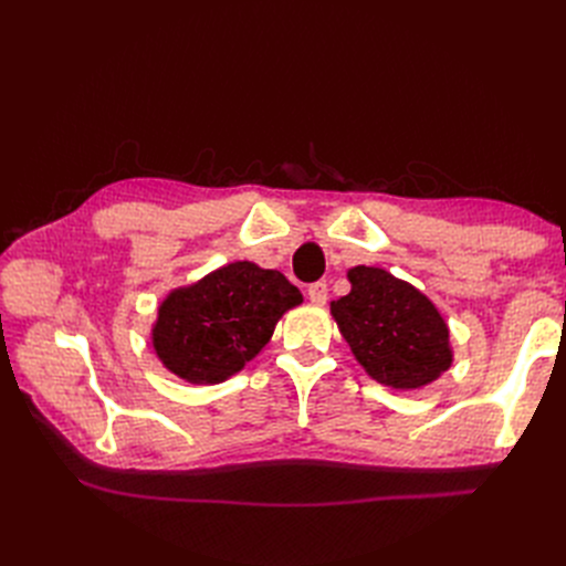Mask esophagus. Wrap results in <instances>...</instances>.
I'll use <instances>...</instances> for the list:
<instances>
[{
	"mask_svg": "<svg viewBox=\"0 0 566 566\" xmlns=\"http://www.w3.org/2000/svg\"><path fill=\"white\" fill-rule=\"evenodd\" d=\"M306 295H310L314 304H325L328 302V285H325V281H316L306 287Z\"/></svg>",
	"mask_w": 566,
	"mask_h": 566,
	"instance_id": "obj_1",
	"label": "esophagus"
}]
</instances>
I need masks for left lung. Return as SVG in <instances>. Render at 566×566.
Instances as JSON below:
<instances>
[{
  "label": "left lung",
  "mask_w": 566,
  "mask_h": 566,
  "mask_svg": "<svg viewBox=\"0 0 566 566\" xmlns=\"http://www.w3.org/2000/svg\"><path fill=\"white\" fill-rule=\"evenodd\" d=\"M349 283L331 312L373 380L418 389L451 366L447 323L420 290L375 266L352 269Z\"/></svg>",
  "instance_id": "left-lung-1"
}]
</instances>
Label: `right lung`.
<instances>
[{
	"label": "right lung",
	"instance_id": "obj_1",
	"mask_svg": "<svg viewBox=\"0 0 566 566\" xmlns=\"http://www.w3.org/2000/svg\"><path fill=\"white\" fill-rule=\"evenodd\" d=\"M300 302L281 271L252 262L221 266L160 304L153 347L179 378L214 385L260 354L276 321Z\"/></svg>",
	"mask_w": 566,
	"mask_h": 566
}]
</instances>
